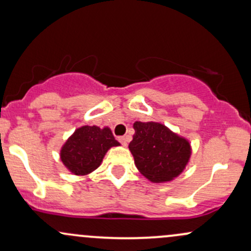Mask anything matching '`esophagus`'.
<instances>
[{
  "label": "esophagus",
  "instance_id": "34e87169",
  "mask_svg": "<svg viewBox=\"0 0 251 251\" xmlns=\"http://www.w3.org/2000/svg\"><path fill=\"white\" fill-rule=\"evenodd\" d=\"M118 140L120 141V143H122L124 146H126V145H127V137H126V135H123V137H119L118 138Z\"/></svg>",
  "mask_w": 251,
  "mask_h": 251
}]
</instances>
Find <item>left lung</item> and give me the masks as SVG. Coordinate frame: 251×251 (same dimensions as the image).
Segmentation results:
<instances>
[{
  "instance_id": "obj_1",
  "label": "left lung",
  "mask_w": 251,
  "mask_h": 251,
  "mask_svg": "<svg viewBox=\"0 0 251 251\" xmlns=\"http://www.w3.org/2000/svg\"><path fill=\"white\" fill-rule=\"evenodd\" d=\"M128 145L135 166L147 179L164 182L177 176L191 156V145L159 123L135 122Z\"/></svg>"
}]
</instances>
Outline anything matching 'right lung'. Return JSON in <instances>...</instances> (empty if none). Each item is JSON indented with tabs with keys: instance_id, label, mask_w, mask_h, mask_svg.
I'll use <instances>...</instances> for the list:
<instances>
[{
	"instance_id": "1",
	"label": "right lung",
	"mask_w": 251,
	"mask_h": 251,
	"mask_svg": "<svg viewBox=\"0 0 251 251\" xmlns=\"http://www.w3.org/2000/svg\"><path fill=\"white\" fill-rule=\"evenodd\" d=\"M118 145L119 143L110 128L83 126L66 141L60 158L69 171L76 175H84L99 167L107 150Z\"/></svg>"
}]
</instances>
